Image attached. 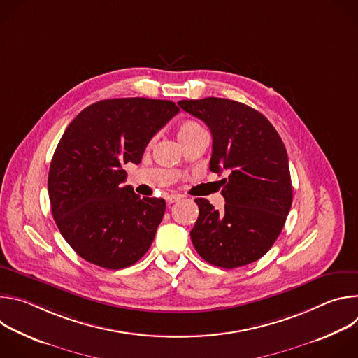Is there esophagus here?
<instances>
[{
	"mask_svg": "<svg viewBox=\"0 0 358 358\" xmlns=\"http://www.w3.org/2000/svg\"><path fill=\"white\" fill-rule=\"evenodd\" d=\"M180 199H181V196H180V195H174V194L166 196V202H167V203H174V202H177V201H180Z\"/></svg>",
	"mask_w": 358,
	"mask_h": 358,
	"instance_id": "obj_1",
	"label": "esophagus"
}]
</instances>
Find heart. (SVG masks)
Segmentation results:
<instances>
[{"label":"heart","mask_w":358,"mask_h":358,"mask_svg":"<svg viewBox=\"0 0 358 358\" xmlns=\"http://www.w3.org/2000/svg\"><path fill=\"white\" fill-rule=\"evenodd\" d=\"M202 130H203V127L199 123L188 120V122H184V123L180 124L177 133H178L180 141H182V140H185V138H188V137H191V136H194V134H196Z\"/></svg>","instance_id":"b5f03b06"}]
</instances>
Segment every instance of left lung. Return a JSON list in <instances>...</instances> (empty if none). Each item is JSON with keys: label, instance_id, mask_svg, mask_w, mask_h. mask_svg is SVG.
Wrapping results in <instances>:
<instances>
[{"label": "left lung", "instance_id": "left-lung-1", "mask_svg": "<svg viewBox=\"0 0 358 358\" xmlns=\"http://www.w3.org/2000/svg\"><path fill=\"white\" fill-rule=\"evenodd\" d=\"M178 105L211 130L210 170L228 173L221 180L227 202L221 213L208 199L195 198L199 215L189 232L195 250L224 269L261 259L292 207L289 160L280 136L262 113L235 100L206 97Z\"/></svg>", "mask_w": 358, "mask_h": 358}]
</instances>
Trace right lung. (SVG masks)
Instances as JSON below:
<instances>
[{
  "label": "right lung",
  "mask_w": 358,
  "mask_h": 358,
  "mask_svg": "<svg viewBox=\"0 0 358 358\" xmlns=\"http://www.w3.org/2000/svg\"><path fill=\"white\" fill-rule=\"evenodd\" d=\"M178 112L170 100L106 99L66 127L50 162L48 192L62 236L85 261L123 269L151 246L166 201L123 187V166L138 164L152 136Z\"/></svg>",
  "instance_id": "obj_1"
}]
</instances>
